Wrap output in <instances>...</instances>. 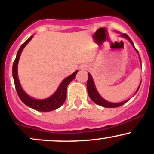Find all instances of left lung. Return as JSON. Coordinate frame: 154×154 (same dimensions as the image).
<instances>
[{
	"mask_svg": "<svg viewBox=\"0 0 154 154\" xmlns=\"http://www.w3.org/2000/svg\"><path fill=\"white\" fill-rule=\"evenodd\" d=\"M120 36L123 37V38H125L126 39H128L129 41L130 42V43H131L132 45V46L135 48V51H137V54H138V51H137V49L135 48V45H134L133 43H132L131 39H130L128 37V35H127L126 34H122V35H120ZM140 61H141V60H140ZM140 86V84L138 88H137V91H136L135 94H136V93L137 92V91H138ZM87 89H88V95H89L90 98H91V100H93L94 103L98 104V105H99V106H103V107H105V108L119 107V106H121L122 105H123V104H125V103H127V102L128 101V100H125V101L121 102V103H110V102L107 101V100L103 99V98H102V97L99 95V93H98V91H97L96 88H95L94 82H93V78H92L91 74H90V73H88V82H87Z\"/></svg>",
	"mask_w": 154,
	"mask_h": 154,
	"instance_id": "8db88e82",
	"label": "left lung"
}]
</instances>
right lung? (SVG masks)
Segmentation results:
<instances>
[{"mask_svg":"<svg viewBox=\"0 0 154 154\" xmlns=\"http://www.w3.org/2000/svg\"><path fill=\"white\" fill-rule=\"evenodd\" d=\"M33 36L26 40L24 43L19 48L18 52H17V57L14 61L13 68H12V75H13L14 80L15 88L17 90V94H18L19 98L27 106L32 108L38 111H43V112H47V111H51L55 109H57L58 108L63 105L66 98V89L67 86L70 82L75 78L76 75L78 71H76L72 74L71 75L65 78L60 84L59 87L58 88L57 91L53 94L49 98H45V99L38 100L32 98V97L28 95L26 93L23 91L21 87V85L19 83L18 78V73H17V68H18V62L19 57H20L21 53L25 45L30 41Z\"/></svg>","mask_w":154,"mask_h":154,"instance_id":"right-lung-1","label":"right lung"}]
</instances>
